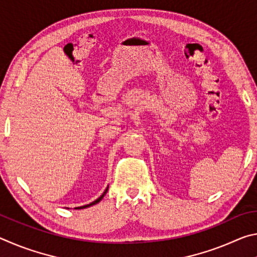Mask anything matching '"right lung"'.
I'll use <instances>...</instances> for the list:
<instances>
[{
  "label": "right lung",
  "mask_w": 257,
  "mask_h": 257,
  "mask_svg": "<svg viewBox=\"0 0 257 257\" xmlns=\"http://www.w3.org/2000/svg\"><path fill=\"white\" fill-rule=\"evenodd\" d=\"M107 188H108V187H107ZM107 188L105 189V191H104V193H103V195H102V196H99L97 199H96V201H94V202H92V203H90V204H87V205H84V206H80V207H76V208H86V207H88V206H92V205H94V204H97L99 201H101V199L104 197V195H105L106 194V191H107Z\"/></svg>",
  "instance_id": "obj_1"
}]
</instances>
